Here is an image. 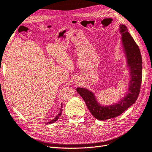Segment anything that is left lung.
<instances>
[{"label":"left lung","instance_id":"1","mask_svg":"<svg viewBox=\"0 0 152 152\" xmlns=\"http://www.w3.org/2000/svg\"><path fill=\"white\" fill-rule=\"evenodd\" d=\"M123 48L126 55L128 66L130 67L131 80L126 96L116 104L102 106L96 100L94 94L88 89L77 88V92L83 98L93 116L99 120H106L120 116L136 102L142 81V58L139 47L128 32L125 25H120Z\"/></svg>","mask_w":152,"mask_h":152}]
</instances>
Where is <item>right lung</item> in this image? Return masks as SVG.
<instances>
[{
	"mask_svg": "<svg viewBox=\"0 0 152 152\" xmlns=\"http://www.w3.org/2000/svg\"><path fill=\"white\" fill-rule=\"evenodd\" d=\"M62 108H63V107H62V105H61V110H60V112H59V113L57 115V116H56L55 118H54L53 120H51V121H50V122H48V123H49V124H50V123H54V122H55V121H57L58 120V118H59V116H61V113H62V111H63V110H62ZM48 123H47V124H48Z\"/></svg>",
	"mask_w": 152,
	"mask_h": 152,
	"instance_id": "right-lung-1",
	"label": "right lung"
}]
</instances>
